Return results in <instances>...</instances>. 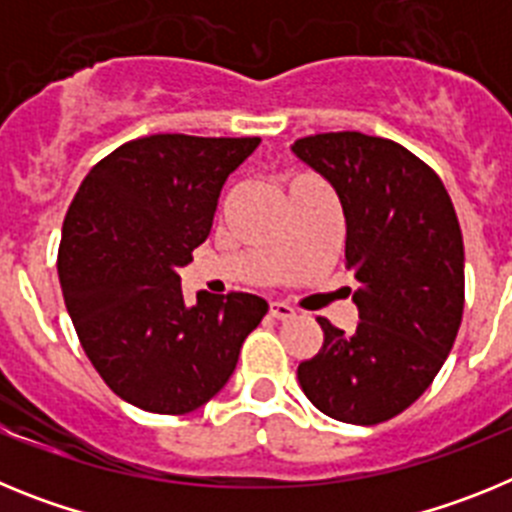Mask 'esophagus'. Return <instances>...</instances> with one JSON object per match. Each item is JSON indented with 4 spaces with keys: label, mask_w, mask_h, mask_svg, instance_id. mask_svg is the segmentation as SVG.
Masks as SVG:
<instances>
[{
    "label": "esophagus",
    "mask_w": 512,
    "mask_h": 512,
    "mask_svg": "<svg viewBox=\"0 0 512 512\" xmlns=\"http://www.w3.org/2000/svg\"><path fill=\"white\" fill-rule=\"evenodd\" d=\"M269 315H271V318L284 320V318H292V315H295V310H292V307H289L287 302L274 300V302H269Z\"/></svg>",
    "instance_id": "esophagus-1"
}]
</instances>
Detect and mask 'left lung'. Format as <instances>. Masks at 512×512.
I'll use <instances>...</instances> for the list:
<instances>
[{
  "instance_id": "obj_1",
  "label": "left lung",
  "mask_w": 512,
  "mask_h": 512,
  "mask_svg": "<svg viewBox=\"0 0 512 512\" xmlns=\"http://www.w3.org/2000/svg\"><path fill=\"white\" fill-rule=\"evenodd\" d=\"M292 151L341 200L361 318L354 333L318 318L323 346L297 366V379L320 413L384 423L431 387L459 333V217L436 171L395 140L343 130L307 135Z\"/></svg>"
}]
</instances>
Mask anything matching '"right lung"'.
<instances>
[{
	"label": "right lung",
	"mask_w": 512,
	"mask_h": 512,
	"mask_svg": "<svg viewBox=\"0 0 512 512\" xmlns=\"http://www.w3.org/2000/svg\"><path fill=\"white\" fill-rule=\"evenodd\" d=\"M261 138H135L92 166L63 220L58 279L84 354L125 402L184 415L223 390L269 305H184L179 269L210 235L225 179Z\"/></svg>",
	"instance_id": "right-lung-1"
}]
</instances>
